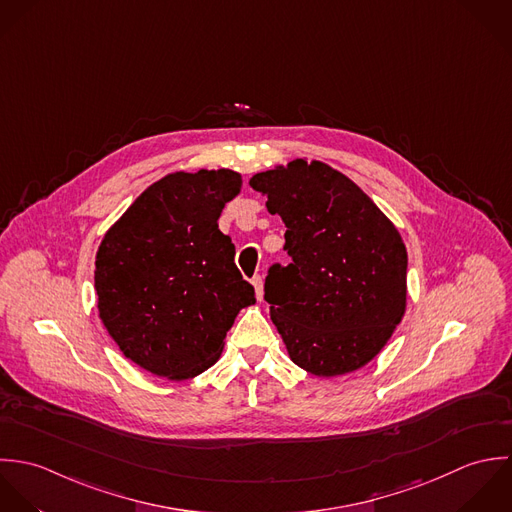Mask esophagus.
I'll list each match as a JSON object with an SVG mask.
<instances>
[{
    "label": "esophagus",
    "mask_w": 512,
    "mask_h": 512,
    "mask_svg": "<svg viewBox=\"0 0 512 512\" xmlns=\"http://www.w3.org/2000/svg\"><path fill=\"white\" fill-rule=\"evenodd\" d=\"M251 283H253V287H255L257 299L261 301V299H263V277H261V275H255V277L251 279Z\"/></svg>",
    "instance_id": "1"
}]
</instances>
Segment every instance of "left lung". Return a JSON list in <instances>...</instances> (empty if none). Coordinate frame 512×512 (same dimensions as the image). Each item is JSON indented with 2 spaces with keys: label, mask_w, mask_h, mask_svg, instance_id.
I'll list each match as a JSON object with an SVG mask.
<instances>
[{
  "label": "left lung",
  "mask_w": 512,
  "mask_h": 512,
  "mask_svg": "<svg viewBox=\"0 0 512 512\" xmlns=\"http://www.w3.org/2000/svg\"><path fill=\"white\" fill-rule=\"evenodd\" d=\"M249 186L287 227L291 263L269 267L265 301L291 360L322 378L362 368L406 312L408 253L398 229L322 162L293 160Z\"/></svg>",
  "instance_id": "obj_1"
}]
</instances>
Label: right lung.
Returning <instances> with one entry per match:
<instances>
[{
  "label": "right lung",
  "instance_id": "add662e5",
  "mask_svg": "<svg viewBox=\"0 0 512 512\" xmlns=\"http://www.w3.org/2000/svg\"><path fill=\"white\" fill-rule=\"evenodd\" d=\"M233 170L170 174L144 190L106 231L97 253L99 314L140 368L188 380L215 364L255 289L235 265L217 219L241 192Z\"/></svg>",
  "mask_w": 512,
  "mask_h": 512
}]
</instances>
